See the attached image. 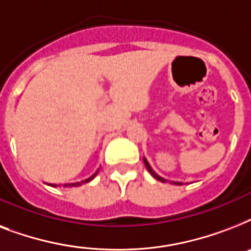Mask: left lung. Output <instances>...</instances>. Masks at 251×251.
I'll list each match as a JSON object with an SVG mask.
<instances>
[{
	"label": "left lung",
	"instance_id": "1",
	"mask_svg": "<svg viewBox=\"0 0 251 251\" xmlns=\"http://www.w3.org/2000/svg\"><path fill=\"white\" fill-rule=\"evenodd\" d=\"M145 164H146V167H147V169H149L150 173H151V175H152L153 177H155V178H157V179H159V181H165L164 178H161V177H159V176H157L156 173H153L152 169H151V168H150L149 163H147V161H146V159H145ZM173 183H175V185H181V183H179V182H173Z\"/></svg>",
	"mask_w": 251,
	"mask_h": 251
}]
</instances>
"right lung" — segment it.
<instances>
[{"mask_svg":"<svg viewBox=\"0 0 251 251\" xmlns=\"http://www.w3.org/2000/svg\"><path fill=\"white\" fill-rule=\"evenodd\" d=\"M98 175V172H96V173H95L94 176H91L90 178H87V179H84V181H80V182H75V183H69V185H64V186H79V185H82V183H84V182H88V181H91V179L94 178L95 176Z\"/></svg>","mask_w":251,"mask_h":251,"instance_id":"1","label":"right lung"}]
</instances>
